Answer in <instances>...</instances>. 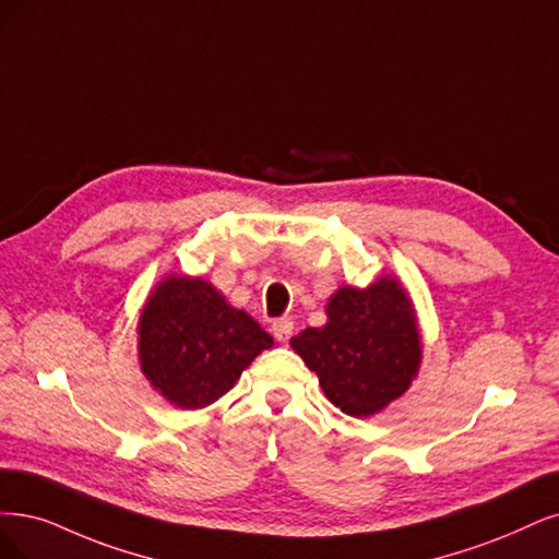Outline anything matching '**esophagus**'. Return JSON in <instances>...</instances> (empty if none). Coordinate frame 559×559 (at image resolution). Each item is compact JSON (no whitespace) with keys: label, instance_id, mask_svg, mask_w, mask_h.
<instances>
[{"label":"esophagus","instance_id":"esophagus-1","mask_svg":"<svg viewBox=\"0 0 559 559\" xmlns=\"http://www.w3.org/2000/svg\"><path fill=\"white\" fill-rule=\"evenodd\" d=\"M293 329H295L293 320L281 318V320H274V324H272V334H274V338H276L278 343H287V341L293 338Z\"/></svg>","mask_w":559,"mask_h":559}]
</instances>
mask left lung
Returning a JSON list of instances; mask_svg holds the SVG:
<instances>
[{"label":"left lung","instance_id":"8db88e82","mask_svg":"<svg viewBox=\"0 0 559 559\" xmlns=\"http://www.w3.org/2000/svg\"><path fill=\"white\" fill-rule=\"evenodd\" d=\"M326 316L324 326L295 336L293 349L341 412L376 415L417 376L421 345L412 304L394 278H380L366 290L341 287Z\"/></svg>","mask_w":559,"mask_h":559}]
</instances>
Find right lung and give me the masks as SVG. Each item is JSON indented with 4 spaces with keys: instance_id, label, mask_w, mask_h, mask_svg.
I'll return each instance as SVG.
<instances>
[{
    "instance_id": "add662e5",
    "label": "right lung",
    "mask_w": 559,
    "mask_h": 559,
    "mask_svg": "<svg viewBox=\"0 0 559 559\" xmlns=\"http://www.w3.org/2000/svg\"><path fill=\"white\" fill-rule=\"evenodd\" d=\"M272 336L200 278H168L140 318V364L170 403L198 409L218 401Z\"/></svg>"
}]
</instances>
